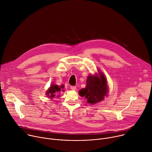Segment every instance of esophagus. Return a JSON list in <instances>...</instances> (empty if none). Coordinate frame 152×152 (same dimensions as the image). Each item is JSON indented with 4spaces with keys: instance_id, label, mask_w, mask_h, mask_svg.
<instances>
[{
    "instance_id": "34e87169",
    "label": "esophagus",
    "mask_w": 152,
    "mask_h": 152,
    "mask_svg": "<svg viewBox=\"0 0 152 152\" xmlns=\"http://www.w3.org/2000/svg\"><path fill=\"white\" fill-rule=\"evenodd\" d=\"M70 87H71V90H75L77 89V87H76V86H71Z\"/></svg>"
}]
</instances>
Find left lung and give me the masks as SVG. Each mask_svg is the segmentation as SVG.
I'll return each instance as SVG.
<instances>
[{"label": "left lung", "mask_w": 152, "mask_h": 152, "mask_svg": "<svg viewBox=\"0 0 152 152\" xmlns=\"http://www.w3.org/2000/svg\"><path fill=\"white\" fill-rule=\"evenodd\" d=\"M86 81V88L79 91L80 96L85 97L90 104H95L103 100L108 93L107 80L104 75L101 74L100 77L90 75Z\"/></svg>", "instance_id": "8db88e82"}]
</instances>
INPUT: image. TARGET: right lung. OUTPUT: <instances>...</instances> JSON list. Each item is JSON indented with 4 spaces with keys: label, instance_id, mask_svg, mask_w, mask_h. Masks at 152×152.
I'll return each mask as SVG.
<instances>
[{
    "label": "right lung",
    "instance_id": "right-lung-1",
    "mask_svg": "<svg viewBox=\"0 0 152 152\" xmlns=\"http://www.w3.org/2000/svg\"><path fill=\"white\" fill-rule=\"evenodd\" d=\"M61 88H63L62 86L59 87L57 85L53 84L47 90V92H46V95L47 96H48V97L50 98H53L57 93L61 91Z\"/></svg>",
    "mask_w": 152,
    "mask_h": 152
}]
</instances>
